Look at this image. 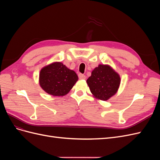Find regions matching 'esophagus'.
Here are the masks:
<instances>
[{
	"instance_id": "1",
	"label": "esophagus",
	"mask_w": 160,
	"mask_h": 160,
	"mask_svg": "<svg viewBox=\"0 0 160 160\" xmlns=\"http://www.w3.org/2000/svg\"><path fill=\"white\" fill-rule=\"evenodd\" d=\"M78 77H79V79H85V78H86L85 75H84L83 74H82V73H79Z\"/></svg>"
}]
</instances>
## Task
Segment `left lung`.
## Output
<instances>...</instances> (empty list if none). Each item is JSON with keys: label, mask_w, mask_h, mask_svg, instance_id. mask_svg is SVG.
Wrapping results in <instances>:
<instances>
[{"label": "left lung", "mask_w": 160, "mask_h": 160, "mask_svg": "<svg viewBox=\"0 0 160 160\" xmlns=\"http://www.w3.org/2000/svg\"><path fill=\"white\" fill-rule=\"evenodd\" d=\"M87 83L96 98L106 101L117 92L120 77L109 66L99 65L92 71Z\"/></svg>", "instance_id": "obj_1"}]
</instances>
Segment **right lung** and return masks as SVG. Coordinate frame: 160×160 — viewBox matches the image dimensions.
<instances>
[{"instance_id": "obj_1", "label": "right lung", "mask_w": 160, "mask_h": 160, "mask_svg": "<svg viewBox=\"0 0 160 160\" xmlns=\"http://www.w3.org/2000/svg\"><path fill=\"white\" fill-rule=\"evenodd\" d=\"M77 80L78 76L75 72L60 62L45 67L39 75V83L42 89L54 96H63L68 93Z\"/></svg>"}]
</instances>
